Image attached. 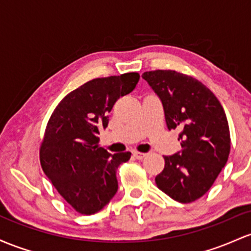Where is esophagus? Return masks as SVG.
Segmentation results:
<instances>
[{
	"label": "esophagus",
	"instance_id": "esophagus-1",
	"mask_svg": "<svg viewBox=\"0 0 251 251\" xmlns=\"http://www.w3.org/2000/svg\"><path fill=\"white\" fill-rule=\"evenodd\" d=\"M133 156L135 157V159H137V160H142L143 157L147 156V154H146V153H141V151H134Z\"/></svg>",
	"mask_w": 251,
	"mask_h": 251
}]
</instances>
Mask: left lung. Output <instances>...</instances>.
Instances as JSON below:
<instances>
[{
    "mask_svg": "<svg viewBox=\"0 0 251 251\" xmlns=\"http://www.w3.org/2000/svg\"><path fill=\"white\" fill-rule=\"evenodd\" d=\"M161 100L167 128L180 129L181 151L163 156L156 186L172 199L192 202L204 196L230 154V130L223 106L210 89L172 70L142 75Z\"/></svg>",
    "mask_w": 251,
    "mask_h": 251,
    "instance_id": "left-lung-1",
    "label": "left lung"
}]
</instances>
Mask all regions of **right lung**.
Wrapping results in <instances>:
<instances>
[{"instance_id":"right-lung-1","label":"right lung","mask_w":251,"mask_h":251,"mask_svg":"<svg viewBox=\"0 0 251 251\" xmlns=\"http://www.w3.org/2000/svg\"><path fill=\"white\" fill-rule=\"evenodd\" d=\"M137 72L96 78L65 96L50 115L40 146L45 174L61 197L81 215L102 210L117 192L116 171L130 151L110 154L100 147L116 100L130 94Z\"/></svg>"}]
</instances>
